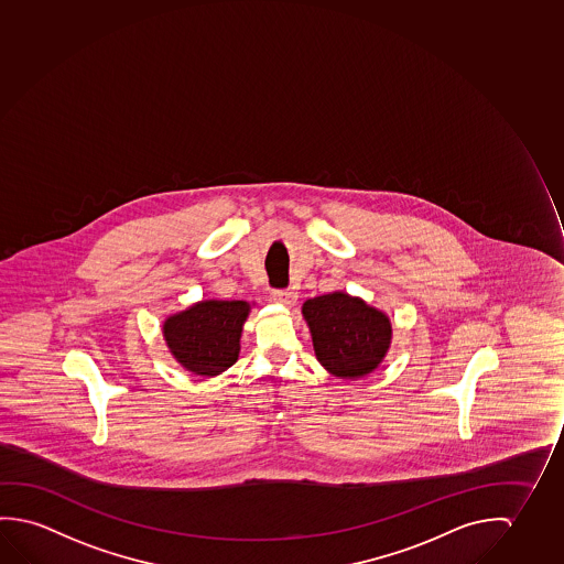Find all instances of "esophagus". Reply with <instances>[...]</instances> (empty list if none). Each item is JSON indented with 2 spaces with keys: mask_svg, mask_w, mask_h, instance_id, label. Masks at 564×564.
Segmentation results:
<instances>
[{
  "mask_svg": "<svg viewBox=\"0 0 564 564\" xmlns=\"http://www.w3.org/2000/svg\"><path fill=\"white\" fill-rule=\"evenodd\" d=\"M272 297H274V302H278V304L294 305L297 294H295L294 290H274Z\"/></svg>",
  "mask_w": 564,
  "mask_h": 564,
  "instance_id": "obj_1",
  "label": "esophagus"
}]
</instances>
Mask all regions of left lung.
<instances>
[{"label":"left lung","instance_id":"1","mask_svg":"<svg viewBox=\"0 0 564 564\" xmlns=\"http://www.w3.org/2000/svg\"><path fill=\"white\" fill-rule=\"evenodd\" d=\"M302 312L317 360L332 375L360 378L382 362L392 339L384 313L343 292L312 297Z\"/></svg>","mask_w":564,"mask_h":564}]
</instances>
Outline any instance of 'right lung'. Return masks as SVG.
<instances>
[{"label": "right lung", "instance_id": "add662e5", "mask_svg": "<svg viewBox=\"0 0 564 564\" xmlns=\"http://www.w3.org/2000/svg\"><path fill=\"white\" fill-rule=\"evenodd\" d=\"M247 302H199L164 322V339L180 365L199 376H215L239 357Z\"/></svg>", "mask_w": 564, "mask_h": 564}]
</instances>
